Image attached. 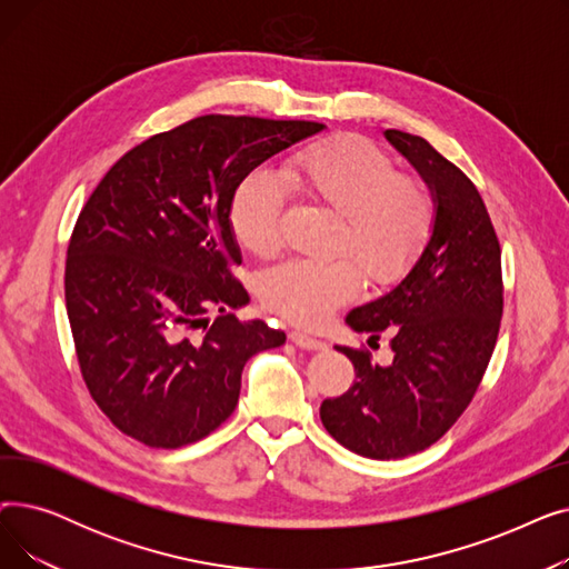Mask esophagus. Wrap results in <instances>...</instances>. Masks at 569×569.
I'll return each mask as SVG.
<instances>
[{
    "label": "esophagus",
    "instance_id": "1",
    "mask_svg": "<svg viewBox=\"0 0 569 569\" xmlns=\"http://www.w3.org/2000/svg\"><path fill=\"white\" fill-rule=\"evenodd\" d=\"M290 341H292L295 346L305 348V350H322V348H325V341H320V339H316V337H311V335H307V332H300V330L290 332Z\"/></svg>",
    "mask_w": 569,
    "mask_h": 569
}]
</instances>
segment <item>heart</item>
I'll use <instances>...</instances> for the list:
<instances>
[{
    "mask_svg": "<svg viewBox=\"0 0 569 569\" xmlns=\"http://www.w3.org/2000/svg\"><path fill=\"white\" fill-rule=\"evenodd\" d=\"M283 184L305 202L339 214L332 251L348 253L373 286H387L422 256L436 223L429 187L399 174L395 161L365 138L343 136L309 144L281 166ZM283 189L267 172L237 184L228 221L237 242L260 258L283 239ZM362 288V274L343 256L288 260L262 274V305L297 325L318 327Z\"/></svg>",
    "mask_w": 569,
    "mask_h": 569,
    "instance_id": "b5f03b06",
    "label": "heart"
}]
</instances>
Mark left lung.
I'll use <instances>...</instances> for the list:
<instances>
[{
    "instance_id": "1",
    "label": "left lung",
    "mask_w": 569,
    "mask_h": 569,
    "mask_svg": "<svg viewBox=\"0 0 569 569\" xmlns=\"http://www.w3.org/2000/svg\"><path fill=\"white\" fill-rule=\"evenodd\" d=\"M385 138L433 193L436 223L410 272L346 316L355 332L392 337V365L337 346L355 380L320 406L337 442L380 461L427 450L459 420L489 367L502 316L500 244L480 191L425 138L397 129Z\"/></svg>"
}]
</instances>
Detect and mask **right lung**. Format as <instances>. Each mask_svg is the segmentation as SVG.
I'll use <instances>...</instances> for the list:
<instances>
[{
    "mask_svg": "<svg viewBox=\"0 0 569 569\" xmlns=\"http://www.w3.org/2000/svg\"><path fill=\"white\" fill-rule=\"evenodd\" d=\"M322 129L202 114L136 144L84 202L67 313L87 390L122 433L163 450L209 436L232 415L249 357L286 343L230 313L249 292L230 272L242 256L228 212L253 168Z\"/></svg>",
    "mask_w": 569,
    "mask_h": 569,
    "instance_id": "obj_1",
    "label": "right lung"
}]
</instances>
